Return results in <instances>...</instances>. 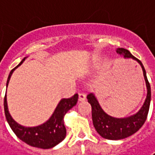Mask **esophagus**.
<instances>
[{
    "label": "esophagus",
    "instance_id": "1",
    "mask_svg": "<svg viewBox=\"0 0 155 155\" xmlns=\"http://www.w3.org/2000/svg\"><path fill=\"white\" fill-rule=\"evenodd\" d=\"M79 101H86V94L83 93H80L79 94Z\"/></svg>",
    "mask_w": 155,
    "mask_h": 155
}]
</instances>
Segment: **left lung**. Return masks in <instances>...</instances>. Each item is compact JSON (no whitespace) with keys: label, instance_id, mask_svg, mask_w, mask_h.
Segmentation results:
<instances>
[{"label":"left lung","instance_id":"obj_1","mask_svg":"<svg viewBox=\"0 0 155 155\" xmlns=\"http://www.w3.org/2000/svg\"><path fill=\"white\" fill-rule=\"evenodd\" d=\"M116 53L120 55H122L124 59H133L140 65L147 87V96L144 103L137 113L127 117L116 118L107 114L102 109L94 93H89L87 94V99L92 107V119L95 130L101 137L112 140L127 138L138 131L147 120L151 101L150 84L147 81L146 70L141 61L136 59L129 51L125 48H117Z\"/></svg>","mask_w":155,"mask_h":155}]
</instances>
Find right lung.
<instances>
[{"instance_id":"right-lung-1","label":"right lung","mask_w":155,"mask_h":155,"mask_svg":"<svg viewBox=\"0 0 155 155\" xmlns=\"http://www.w3.org/2000/svg\"><path fill=\"white\" fill-rule=\"evenodd\" d=\"M27 58L28 57L24 58L15 68L22 64ZM15 68L11 71L8 75L7 81V87L9 83L11 75L14 71L15 70ZM77 101V94L69 99H61L49 119L42 124L35 127H25L19 124L14 120L8 111L7 94L4 98V111L8 123L18 138L32 147L42 149H48L61 142L66 137L67 130L65 127L63 119L67 112L76 105Z\"/></svg>"}]
</instances>
